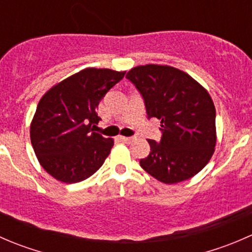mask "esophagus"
Returning <instances> with one entry per match:
<instances>
[{
	"label": "esophagus",
	"mask_w": 252,
	"mask_h": 252,
	"mask_svg": "<svg viewBox=\"0 0 252 252\" xmlns=\"http://www.w3.org/2000/svg\"><path fill=\"white\" fill-rule=\"evenodd\" d=\"M121 140L124 142H133L135 140V138H133V136H121Z\"/></svg>",
	"instance_id": "esophagus-1"
}]
</instances>
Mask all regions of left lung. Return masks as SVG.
<instances>
[{
  "instance_id": "left-lung-1",
  "label": "left lung",
  "mask_w": 252,
  "mask_h": 252,
  "mask_svg": "<svg viewBox=\"0 0 252 252\" xmlns=\"http://www.w3.org/2000/svg\"><path fill=\"white\" fill-rule=\"evenodd\" d=\"M126 78L140 93L147 118L161 121V140H149L151 151L140 159L141 168L166 184L199 173L216 146V110L207 91L169 65H139Z\"/></svg>"
}]
</instances>
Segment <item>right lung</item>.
<instances>
[{
    "label": "right lung",
    "mask_w": 252,
    "mask_h": 252,
    "mask_svg": "<svg viewBox=\"0 0 252 252\" xmlns=\"http://www.w3.org/2000/svg\"><path fill=\"white\" fill-rule=\"evenodd\" d=\"M124 74L86 68L42 96L30 126V139L48 174L70 184L91 177L102 166L113 140L94 131L101 119L97 107Z\"/></svg>",
    "instance_id": "add662e5"
}]
</instances>
